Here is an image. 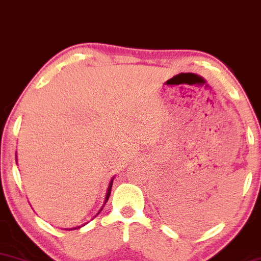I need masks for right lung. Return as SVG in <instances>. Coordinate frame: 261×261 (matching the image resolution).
Masks as SVG:
<instances>
[{"label":"right lung","instance_id":"add662e5","mask_svg":"<svg viewBox=\"0 0 261 261\" xmlns=\"http://www.w3.org/2000/svg\"><path fill=\"white\" fill-rule=\"evenodd\" d=\"M112 182H113V179H111V182H110V185H109V189H107V193H106V199H105V204H106V201L109 200V198H110V194H111V189H112ZM101 210H102V207H101ZM100 210V211H101ZM99 211V213H100ZM75 228H79V227H75ZM75 228H73V229H75ZM72 229V228H70Z\"/></svg>","mask_w":261,"mask_h":261}]
</instances>
